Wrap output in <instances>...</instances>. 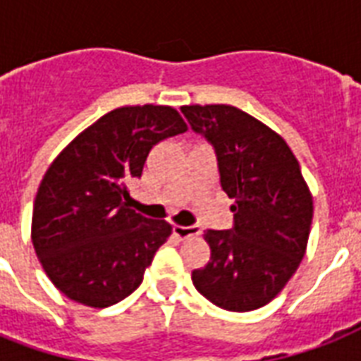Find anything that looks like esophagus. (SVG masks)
<instances>
[{
	"instance_id": "obj_1",
	"label": "esophagus",
	"mask_w": 361,
	"mask_h": 361,
	"mask_svg": "<svg viewBox=\"0 0 361 361\" xmlns=\"http://www.w3.org/2000/svg\"><path fill=\"white\" fill-rule=\"evenodd\" d=\"M172 231H174V236L178 238V240H187V238L200 236L202 228H200V226H197V225H191V226L174 225V226H172Z\"/></svg>"
}]
</instances>
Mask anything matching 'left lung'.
<instances>
[{
    "label": "left lung",
    "mask_w": 361,
    "mask_h": 361,
    "mask_svg": "<svg viewBox=\"0 0 361 361\" xmlns=\"http://www.w3.org/2000/svg\"><path fill=\"white\" fill-rule=\"evenodd\" d=\"M191 129L214 146L221 187L234 198L231 231H206L209 262L192 285L226 311L269 303L288 283L307 249L313 197L300 163L268 125L231 104L181 106Z\"/></svg>",
    "instance_id": "obj_1"
}]
</instances>
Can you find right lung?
<instances>
[{
	"label": "right lung",
	"instance_id": "right-lung-1",
	"mask_svg": "<svg viewBox=\"0 0 361 361\" xmlns=\"http://www.w3.org/2000/svg\"><path fill=\"white\" fill-rule=\"evenodd\" d=\"M185 130L172 106H121L82 130L48 166L33 204L31 241L69 300L109 307L140 286L172 226L130 209L127 181L140 178L155 144Z\"/></svg>",
	"mask_w": 361,
	"mask_h": 361
}]
</instances>
